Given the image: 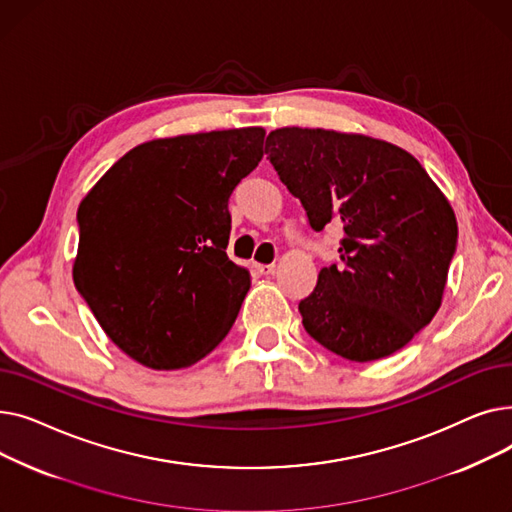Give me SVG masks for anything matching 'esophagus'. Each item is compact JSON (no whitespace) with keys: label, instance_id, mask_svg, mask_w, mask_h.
<instances>
[{"label":"esophagus","instance_id":"1","mask_svg":"<svg viewBox=\"0 0 512 512\" xmlns=\"http://www.w3.org/2000/svg\"><path fill=\"white\" fill-rule=\"evenodd\" d=\"M255 270L263 276H270V274L276 272V265L274 263H267V265L265 263H255Z\"/></svg>","mask_w":512,"mask_h":512}]
</instances>
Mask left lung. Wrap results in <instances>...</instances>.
Wrapping results in <instances>:
<instances>
[{
	"label": "left lung",
	"instance_id": "obj_1",
	"mask_svg": "<svg viewBox=\"0 0 512 512\" xmlns=\"http://www.w3.org/2000/svg\"><path fill=\"white\" fill-rule=\"evenodd\" d=\"M265 153L309 226L342 230L340 261L299 303L307 334L357 363L400 351L438 313L456 251L440 188L411 153L363 134L278 128Z\"/></svg>",
	"mask_w": 512,
	"mask_h": 512
}]
</instances>
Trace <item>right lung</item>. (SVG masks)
I'll return each mask as SVG.
<instances>
[{"label": "right lung", "mask_w": 512, "mask_h": 512, "mask_svg": "<svg viewBox=\"0 0 512 512\" xmlns=\"http://www.w3.org/2000/svg\"><path fill=\"white\" fill-rule=\"evenodd\" d=\"M263 137L234 128L143 143L80 203L74 286L130 359L182 369L230 332L251 280L226 255L228 199Z\"/></svg>", "instance_id": "add662e5"}]
</instances>
